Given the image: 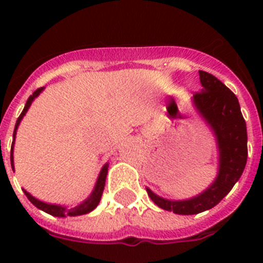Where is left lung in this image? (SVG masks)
Listing matches in <instances>:
<instances>
[{
    "label": "left lung",
    "mask_w": 263,
    "mask_h": 263,
    "mask_svg": "<svg viewBox=\"0 0 263 263\" xmlns=\"http://www.w3.org/2000/svg\"><path fill=\"white\" fill-rule=\"evenodd\" d=\"M198 72L202 89L193 95L192 102L215 135L219 151L216 178L203 192L187 200L163 198L146 187L154 203L179 215L200 214L216 206L239 181L248 156L246 121L238 98L214 75L205 71Z\"/></svg>",
    "instance_id": "obj_1"
}]
</instances>
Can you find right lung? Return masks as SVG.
Instances as JSON below:
<instances>
[{
    "instance_id": "1",
    "label": "right lung",
    "mask_w": 263,
    "mask_h": 263,
    "mask_svg": "<svg viewBox=\"0 0 263 263\" xmlns=\"http://www.w3.org/2000/svg\"><path fill=\"white\" fill-rule=\"evenodd\" d=\"M44 87H41V89L35 90V91L33 92V95H30L28 99V102H26L25 107H24L23 112H21L20 117L17 118L16 121V124H15V129H14V136H12V145H11V166H12V171H14V144H15V137H16V131H17V127L18 124H20L21 119H23V117L26 115V112H28V109L30 108L31 103H33V100L35 99L36 97H38L39 94H41L42 91H43ZM107 173H108V163L104 164V166L102 168V171H100L99 176H98V179H97V183H95V187L94 190H92L91 195L89 196V197L86 198L85 201H82L80 205L75 206V208L72 209H67L66 206H61V205H54V203H47V202H43V201L38 200V198H35L34 196H31L30 193L28 192V191H25L23 188L24 193L26 195V197L29 198V201H30L31 203H33L35 208H38L39 210L44 211V213L49 214V215H53V216H57V217H66V216H79V215H85V214H89L91 213L92 210H94L95 208H97L98 205H99L100 202V198H102V195H103V191H104V185H105V178H107Z\"/></svg>"
}]
</instances>
